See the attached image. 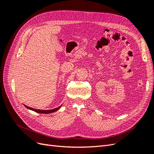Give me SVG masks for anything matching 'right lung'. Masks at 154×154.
Wrapping results in <instances>:
<instances>
[{
	"label": "right lung",
	"instance_id": "add662e5",
	"mask_svg": "<svg viewBox=\"0 0 154 154\" xmlns=\"http://www.w3.org/2000/svg\"><path fill=\"white\" fill-rule=\"evenodd\" d=\"M62 105H60V106L57 107V108H55L54 109H51V110H39V109H33V108H31V107H29V106H27L26 105H24V106L26 107L27 109H28L29 110H31L32 111H35L37 113H40V114H50V113H52V112H54L57 111L58 110H59L60 109V107H61Z\"/></svg>",
	"mask_w": 154,
	"mask_h": 154
}]
</instances>
